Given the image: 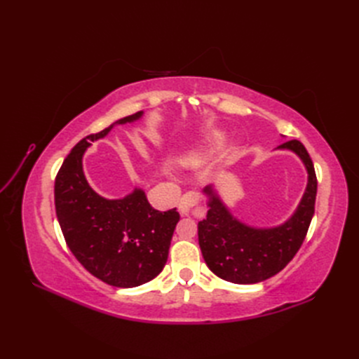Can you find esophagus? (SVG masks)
<instances>
[{
  "mask_svg": "<svg viewBox=\"0 0 359 359\" xmlns=\"http://www.w3.org/2000/svg\"><path fill=\"white\" fill-rule=\"evenodd\" d=\"M198 205H199V194L196 191H187L181 198L178 210L182 215H187L191 211V208H194V206H198Z\"/></svg>",
  "mask_w": 359,
  "mask_h": 359,
  "instance_id": "34e87169",
  "label": "esophagus"
}]
</instances>
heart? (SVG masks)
<instances>
[{"mask_svg": "<svg viewBox=\"0 0 359 359\" xmlns=\"http://www.w3.org/2000/svg\"><path fill=\"white\" fill-rule=\"evenodd\" d=\"M219 144H220L219 139L211 137L208 139V142H203L194 148H190L187 153L181 157V161L186 166H198L214 154V151L217 147H219Z\"/></svg>", "mask_w": 359, "mask_h": 359, "instance_id": "obj_1", "label": "heart"}]
</instances>
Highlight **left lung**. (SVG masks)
<instances>
[{"instance_id":"left-lung-1","label":"left lung","mask_w":359,"mask_h":359,"mask_svg":"<svg viewBox=\"0 0 359 359\" xmlns=\"http://www.w3.org/2000/svg\"><path fill=\"white\" fill-rule=\"evenodd\" d=\"M278 148L295 151L309 172L307 190L297 212L285 224L274 229L248 227L233 219L211 187L205 189L211 199L206 219L198 224L201 252L212 273L231 283L253 285L276 276L298 253L307 236L316 203V172L298 139L287 140Z\"/></svg>"}]
</instances>
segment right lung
I'll list each match as a JSON object with an SVG mask.
<instances>
[{"instance_id":"obj_1","label":"right lung","mask_w":359,"mask_h":359,"mask_svg":"<svg viewBox=\"0 0 359 359\" xmlns=\"http://www.w3.org/2000/svg\"><path fill=\"white\" fill-rule=\"evenodd\" d=\"M140 115L136 112L116 123L135 121ZM112 127L79 140L64 160L55 178V211L64 240L88 273L115 287H135L165 268L180 214L177 208L154 210L142 190L109 201L90 187L82 156L90 142Z\"/></svg>"}]
</instances>
